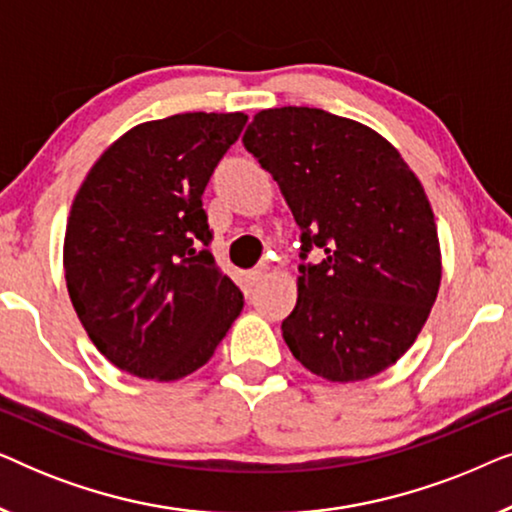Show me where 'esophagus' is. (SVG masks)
<instances>
[{
	"label": "esophagus",
	"mask_w": 512,
	"mask_h": 512,
	"mask_svg": "<svg viewBox=\"0 0 512 512\" xmlns=\"http://www.w3.org/2000/svg\"><path fill=\"white\" fill-rule=\"evenodd\" d=\"M265 275H268V268H256V270H251L249 272V282L251 284H261L263 282V279H265Z\"/></svg>",
	"instance_id": "obj_1"
}]
</instances>
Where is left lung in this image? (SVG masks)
Returning <instances> with one entry per match:
<instances>
[{"label":"left lung","mask_w":512,"mask_h":512,"mask_svg":"<svg viewBox=\"0 0 512 512\" xmlns=\"http://www.w3.org/2000/svg\"><path fill=\"white\" fill-rule=\"evenodd\" d=\"M244 149L300 226L291 354L331 382L368 380L408 352L440 286L436 221L422 184L368 125L324 109L258 111ZM312 248L322 261L305 264Z\"/></svg>","instance_id":"obj_1"}]
</instances>
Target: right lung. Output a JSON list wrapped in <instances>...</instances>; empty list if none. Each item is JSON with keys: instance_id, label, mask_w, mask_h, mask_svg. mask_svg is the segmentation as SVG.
<instances>
[{"instance_id": "1", "label": "right lung", "mask_w": 512, "mask_h": 512, "mask_svg": "<svg viewBox=\"0 0 512 512\" xmlns=\"http://www.w3.org/2000/svg\"><path fill=\"white\" fill-rule=\"evenodd\" d=\"M247 123L177 114L116 139L67 219V291L93 345L125 373L172 382L212 359L244 298L216 265L202 193Z\"/></svg>"}]
</instances>
